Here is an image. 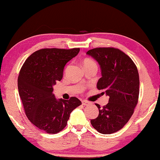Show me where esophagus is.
Instances as JSON below:
<instances>
[{
	"label": "esophagus",
	"mask_w": 160,
	"mask_h": 160,
	"mask_svg": "<svg viewBox=\"0 0 160 160\" xmlns=\"http://www.w3.org/2000/svg\"><path fill=\"white\" fill-rule=\"evenodd\" d=\"M82 105H84V106H88L89 104V102L87 101V100H82Z\"/></svg>",
	"instance_id": "obj_1"
}]
</instances>
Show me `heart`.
I'll return each mask as SVG.
<instances>
[{
  "mask_svg": "<svg viewBox=\"0 0 160 160\" xmlns=\"http://www.w3.org/2000/svg\"><path fill=\"white\" fill-rule=\"evenodd\" d=\"M92 62H94L93 60H92L91 59H88V58H87V59H85V60L83 61V65H87V64H89V63H92Z\"/></svg>",
  "mask_w": 160,
  "mask_h": 160,
  "instance_id": "obj_1",
  "label": "heart"
}]
</instances>
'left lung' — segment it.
I'll return each instance as SVG.
<instances>
[{"instance_id":"8db88e82","label":"left lung","mask_w":160,"mask_h":160,"mask_svg":"<svg viewBox=\"0 0 160 160\" xmlns=\"http://www.w3.org/2000/svg\"><path fill=\"white\" fill-rule=\"evenodd\" d=\"M87 54L99 63L102 77L97 87L109 97L102 108L96 104L99 115L91 124L100 133L111 134L121 130L134 113L138 102V71L132 59L119 49L98 47Z\"/></svg>"}]
</instances>
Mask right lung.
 Wrapping results in <instances>:
<instances>
[{"mask_svg": "<svg viewBox=\"0 0 160 160\" xmlns=\"http://www.w3.org/2000/svg\"><path fill=\"white\" fill-rule=\"evenodd\" d=\"M79 48L42 49L28 57L18 76V90L28 119L40 130L56 134L67 125L70 113L82 102L76 97L57 100L53 86L62 78L66 63Z\"/></svg>", "mask_w": 160, "mask_h": 160, "instance_id": "1", "label": "right lung"}]
</instances>
